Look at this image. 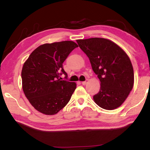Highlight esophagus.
Here are the masks:
<instances>
[{"label": "esophagus", "instance_id": "esophagus-1", "mask_svg": "<svg viewBox=\"0 0 150 150\" xmlns=\"http://www.w3.org/2000/svg\"><path fill=\"white\" fill-rule=\"evenodd\" d=\"M88 79H87V80L85 81H82V82H81V83H82V85H85L87 84V83H88Z\"/></svg>", "mask_w": 150, "mask_h": 150}]
</instances>
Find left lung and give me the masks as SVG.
Returning <instances> with one entry per match:
<instances>
[{
  "instance_id": "left-lung-1",
  "label": "left lung",
  "mask_w": 150,
  "mask_h": 150,
  "mask_svg": "<svg viewBox=\"0 0 150 150\" xmlns=\"http://www.w3.org/2000/svg\"><path fill=\"white\" fill-rule=\"evenodd\" d=\"M79 46L90 60L100 81V91L93 96L96 105L113 110L126 99L134 85L133 67L122 49L110 40L93 38L77 40Z\"/></svg>"
}]
</instances>
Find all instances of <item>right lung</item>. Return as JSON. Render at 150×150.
<instances>
[{
  "instance_id": "right-lung-1",
  "label": "right lung",
  "mask_w": 150,
  "mask_h": 150,
  "mask_svg": "<svg viewBox=\"0 0 150 150\" xmlns=\"http://www.w3.org/2000/svg\"><path fill=\"white\" fill-rule=\"evenodd\" d=\"M77 47L72 41L43 44L33 51L24 63L21 73L22 88L38 111L53 115L69 103L76 83L61 80L59 77L64 74L67 79L63 63Z\"/></svg>"
}]
</instances>
